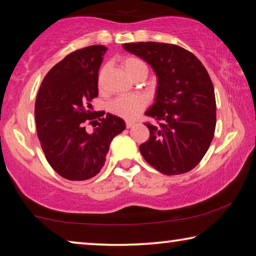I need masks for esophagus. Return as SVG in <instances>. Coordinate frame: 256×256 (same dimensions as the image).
<instances>
[{
    "instance_id": "esophagus-1",
    "label": "esophagus",
    "mask_w": 256,
    "mask_h": 256,
    "mask_svg": "<svg viewBox=\"0 0 256 256\" xmlns=\"http://www.w3.org/2000/svg\"><path fill=\"white\" fill-rule=\"evenodd\" d=\"M134 125H136V122H133V120H126V128H133Z\"/></svg>"
}]
</instances>
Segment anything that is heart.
<instances>
[{"label": "heart", "instance_id": "obj_1", "mask_svg": "<svg viewBox=\"0 0 256 256\" xmlns=\"http://www.w3.org/2000/svg\"><path fill=\"white\" fill-rule=\"evenodd\" d=\"M123 66L131 78L136 76L140 72H146V63L141 58H136V56H128V58H125L123 60ZM104 74H105V68H102L99 72V86L102 84ZM146 105V98L142 94H124V96H120L110 102V110L112 112L120 116V118L132 120L136 118L144 110Z\"/></svg>", "mask_w": 256, "mask_h": 256}]
</instances>
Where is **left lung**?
Here are the masks:
<instances>
[{
  "mask_svg": "<svg viewBox=\"0 0 256 256\" xmlns=\"http://www.w3.org/2000/svg\"><path fill=\"white\" fill-rule=\"evenodd\" d=\"M123 48L146 60L157 76L154 102L144 114L150 138L140 149L146 162L164 175L193 170L209 149L216 128L214 89L196 55L164 42H131Z\"/></svg>",
  "mask_w": 256,
  "mask_h": 256,
  "instance_id": "8db88e82",
  "label": "left lung"
}]
</instances>
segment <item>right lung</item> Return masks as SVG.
<instances>
[{"label":"right lung","instance_id":"obj_1","mask_svg":"<svg viewBox=\"0 0 256 256\" xmlns=\"http://www.w3.org/2000/svg\"><path fill=\"white\" fill-rule=\"evenodd\" d=\"M107 47L94 45L73 52L47 73L34 104L37 136L47 162L64 178L86 180L96 176L106 162L112 138L125 130L118 116L92 112L90 100L98 96V71ZM101 122L92 134L88 120Z\"/></svg>","mask_w":256,"mask_h":256}]
</instances>
